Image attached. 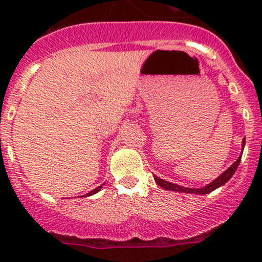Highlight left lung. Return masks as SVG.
Here are the masks:
<instances>
[{
    "instance_id": "obj_1",
    "label": "left lung",
    "mask_w": 262,
    "mask_h": 262,
    "mask_svg": "<svg viewBox=\"0 0 262 262\" xmlns=\"http://www.w3.org/2000/svg\"><path fill=\"white\" fill-rule=\"evenodd\" d=\"M245 139L242 141V150H244V147H245ZM241 157L242 156H239L238 158H237L236 162L233 163V165L231 166L229 168H227L226 171H224L223 173H222L221 176H218V178L215 179V180L210 182V184H208L207 186L204 187H200V189H190V187H185V186H180V185H176V184H172V182H168V181H165L162 180V179L157 178V176L153 175V178H155V181L157 182V185H160L161 187H163V189L166 190H171V191H180V192H187V194H209V192H212L213 190L218 189V187L223 186L224 184H226L227 181L229 180V179L232 178V176L234 175V172H236L237 167H238L239 162H241Z\"/></svg>"
}]
</instances>
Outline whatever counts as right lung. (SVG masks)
I'll use <instances>...</instances> for the list:
<instances>
[{"label": "right lung", "mask_w": 262, "mask_h": 262, "mask_svg": "<svg viewBox=\"0 0 262 262\" xmlns=\"http://www.w3.org/2000/svg\"><path fill=\"white\" fill-rule=\"evenodd\" d=\"M101 187H102V185H101V186L96 187V189H94V190H92V191H90L89 194H86V196H90V195H94V194H96L97 191H100V189H101Z\"/></svg>", "instance_id": "right-lung-1"}]
</instances>
